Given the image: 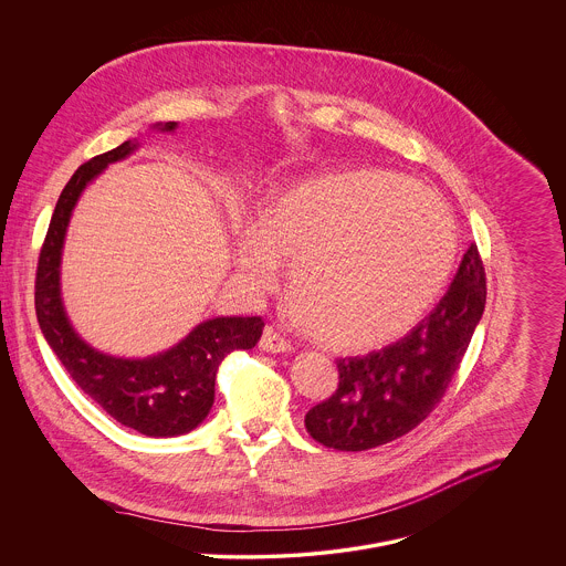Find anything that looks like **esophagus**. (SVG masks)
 I'll return each mask as SVG.
<instances>
[{"instance_id":"obj_1","label":"esophagus","mask_w":566,"mask_h":566,"mask_svg":"<svg viewBox=\"0 0 566 566\" xmlns=\"http://www.w3.org/2000/svg\"><path fill=\"white\" fill-rule=\"evenodd\" d=\"M259 348L263 353H272V355H281V353H292V344L281 337L272 326H265L263 328V335L259 339Z\"/></svg>"}]
</instances>
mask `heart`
<instances>
[{
	"label": "heart",
	"mask_w": 566,
	"mask_h": 566,
	"mask_svg": "<svg viewBox=\"0 0 566 566\" xmlns=\"http://www.w3.org/2000/svg\"><path fill=\"white\" fill-rule=\"evenodd\" d=\"M459 233L428 186L382 168L315 172L274 190L235 233L233 263L253 292L279 285L319 342L376 348L417 322L450 276Z\"/></svg>",
	"instance_id": "1"
}]
</instances>
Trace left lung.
Returning a JSON list of instances; mask_svg holds the SVG:
<instances>
[{"instance_id":"8db88e82","label":"left lung","mask_w":566,"mask_h":566,"mask_svg":"<svg viewBox=\"0 0 566 566\" xmlns=\"http://www.w3.org/2000/svg\"><path fill=\"white\" fill-rule=\"evenodd\" d=\"M484 303V265L471 244L446 296L407 337L337 360L339 385L305 415L308 434L333 450L363 452L411 432L446 396Z\"/></svg>"}]
</instances>
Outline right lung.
<instances>
[{
  "label": "right lung",
  "instance_id": "add662e5",
  "mask_svg": "<svg viewBox=\"0 0 566 566\" xmlns=\"http://www.w3.org/2000/svg\"><path fill=\"white\" fill-rule=\"evenodd\" d=\"M154 129L175 132L177 123ZM138 149V140L82 164L64 186L41 249L36 270V317L55 357L103 411L147 437H177L203 423L211 405L220 360L233 350H251L261 337V317H211L197 324L179 344L145 359L112 357L93 348L73 328L60 290V263L66 229L82 192L107 164Z\"/></svg>",
  "mask_w": 566,
  "mask_h": 566
}]
</instances>
